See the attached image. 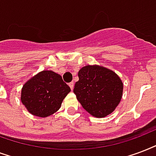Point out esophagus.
Returning a JSON list of instances; mask_svg holds the SVG:
<instances>
[{
    "label": "esophagus",
    "mask_w": 156,
    "mask_h": 156,
    "mask_svg": "<svg viewBox=\"0 0 156 156\" xmlns=\"http://www.w3.org/2000/svg\"><path fill=\"white\" fill-rule=\"evenodd\" d=\"M69 86H70V88H71V89H72V90H73V89H74V83H73V82H70Z\"/></svg>",
    "instance_id": "34e87169"
}]
</instances>
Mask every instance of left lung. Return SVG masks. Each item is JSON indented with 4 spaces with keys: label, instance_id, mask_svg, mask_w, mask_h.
<instances>
[{
    "label": "left lung",
    "instance_id": "1",
    "mask_svg": "<svg viewBox=\"0 0 156 156\" xmlns=\"http://www.w3.org/2000/svg\"><path fill=\"white\" fill-rule=\"evenodd\" d=\"M73 89L77 100L93 116L102 118L114 112L123 94V83L113 71L87 65L78 72Z\"/></svg>",
    "mask_w": 156,
    "mask_h": 156
}]
</instances>
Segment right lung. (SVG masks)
Masks as SVG:
<instances>
[{
    "label": "right lung",
    "mask_w": 156,
    "mask_h": 156,
    "mask_svg": "<svg viewBox=\"0 0 156 156\" xmlns=\"http://www.w3.org/2000/svg\"><path fill=\"white\" fill-rule=\"evenodd\" d=\"M70 91L60 75L53 71H42L24 84L21 102L31 114L44 118L60 108Z\"/></svg>",
    "instance_id": "obj_1"
}]
</instances>
